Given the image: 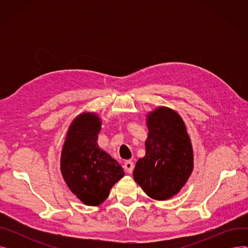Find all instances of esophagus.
Listing matches in <instances>:
<instances>
[{
	"label": "esophagus",
	"instance_id": "1",
	"mask_svg": "<svg viewBox=\"0 0 248 248\" xmlns=\"http://www.w3.org/2000/svg\"><path fill=\"white\" fill-rule=\"evenodd\" d=\"M134 163L132 161H125L124 164V169L127 174H132L134 171Z\"/></svg>",
	"mask_w": 248,
	"mask_h": 248
}]
</instances>
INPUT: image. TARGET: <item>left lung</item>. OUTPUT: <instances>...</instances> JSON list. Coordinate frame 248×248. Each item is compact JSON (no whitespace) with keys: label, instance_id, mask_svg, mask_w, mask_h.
<instances>
[{"label":"left lung","instance_id":"8db88e82","mask_svg":"<svg viewBox=\"0 0 248 248\" xmlns=\"http://www.w3.org/2000/svg\"><path fill=\"white\" fill-rule=\"evenodd\" d=\"M146 155L139 159L134 179L149 197L167 200L178 194L193 170V150L186 125L171 108L148 114Z\"/></svg>","mask_w":248,"mask_h":248}]
</instances>
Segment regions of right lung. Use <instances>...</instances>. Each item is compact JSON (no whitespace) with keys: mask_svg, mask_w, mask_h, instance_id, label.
Returning a JSON list of instances; mask_svg holds the SVG:
<instances>
[{"mask_svg":"<svg viewBox=\"0 0 248 248\" xmlns=\"http://www.w3.org/2000/svg\"><path fill=\"white\" fill-rule=\"evenodd\" d=\"M101 123L95 113H82L68 128L61 154L60 169L71 192L85 205L97 206L124 176L122 166L99 149Z\"/></svg>","mask_w":248,"mask_h":248,"instance_id":"add662e5","label":"right lung"}]
</instances>
